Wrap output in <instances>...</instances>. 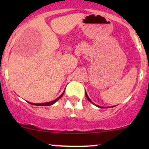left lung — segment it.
Wrapping results in <instances>:
<instances>
[{
	"label": "left lung",
	"instance_id": "1",
	"mask_svg": "<svg viewBox=\"0 0 149 149\" xmlns=\"http://www.w3.org/2000/svg\"><path fill=\"white\" fill-rule=\"evenodd\" d=\"M85 95H86V97H87V99H88V100L89 101H90V102H91V100H90V98H89V97H88V95H87V93H86V92H85ZM96 106H97V105H96ZM97 107H99V106H97ZM100 107V108H103V107Z\"/></svg>",
	"mask_w": 149,
	"mask_h": 149
}]
</instances>
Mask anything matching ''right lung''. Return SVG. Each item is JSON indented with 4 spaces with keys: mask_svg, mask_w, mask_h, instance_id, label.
<instances>
[{
    "mask_svg": "<svg viewBox=\"0 0 149 149\" xmlns=\"http://www.w3.org/2000/svg\"><path fill=\"white\" fill-rule=\"evenodd\" d=\"M64 92H63V93L61 94L60 96L58 97L57 99H56L55 100L52 101V102H47V103H42V104H33V103H30V102H29V103L31 104H33V105H36V106H50V105H52V104L55 103V102H57V101L59 100V99H60L61 97L63 96V95H64Z\"/></svg>",
    "mask_w": 149,
    "mask_h": 149,
    "instance_id": "right-lung-1",
    "label": "right lung"
}]
</instances>
